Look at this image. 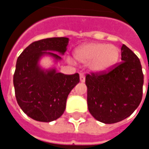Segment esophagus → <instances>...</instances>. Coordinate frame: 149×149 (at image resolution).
Wrapping results in <instances>:
<instances>
[{"label": "esophagus", "instance_id": "1", "mask_svg": "<svg viewBox=\"0 0 149 149\" xmlns=\"http://www.w3.org/2000/svg\"><path fill=\"white\" fill-rule=\"evenodd\" d=\"M80 81H81V83H84L85 81V77H84V76L83 74L80 75Z\"/></svg>", "mask_w": 149, "mask_h": 149}]
</instances>
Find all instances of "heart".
Listing matches in <instances>:
<instances>
[{"instance_id":"1","label":"heart","mask_w":149,"mask_h":149,"mask_svg":"<svg viewBox=\"0 0 149 149\" xmlns=\"http://www.w3.org/2000/svg\"><path fill=\"white\" fill-rule=\"evenodd\" d=\"M75 59L80 63H88V69L95 74L106 72L117 63L120 50L113 45L89 42L79 46L74 51Z\"/></svg>"}]
</instances>
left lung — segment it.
I'll return each mask as SVG.
<instances>
[{
    "label": "left lung",
    "instance_id": "8db88e82",
    "mask_svg": "<svg viewBox=\"0 0 149 149\" xmlns=\"http://www.w3.org/2000/svg\"><path fill=\"white\" fill-rule=\"evenodd\" d=\"M121 63L108 73L87 75V103L98 121L114 124L125 120L137 109L143 93L144 75L141 61L123 45Z\"/></svg>",
    "mask_w": 149,
    "mask_h": 149
}]
</instances>
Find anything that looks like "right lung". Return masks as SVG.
I'll return each mask as SVG.
<instances>
[{
	"label": "right lung",
	"mask_w": 149,
	"mask_h": 149,
	"mask_svg": "<svg viewBox=\"0 0 149 149\" xmlns=\"http://www.w3.org/2000/svg\"><path fill=\"white\" fill-rule=\"evenodd\" d=\"M69 39L52 37L32 43L21 52L13 75L15 95L19 106L37 121L51 122L61 117L69 93L79 83V74L65 75L56 65L65 55ZM49 57L53 65L44 68L40 62Z\"/></svg>",
	"instance_id": "1"
}]
</instances>
